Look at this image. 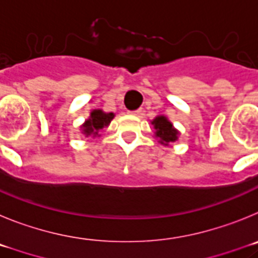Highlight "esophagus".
<instances>
[{"label":"esophagus","mask_w":258,"mask_h":258,"mask_svg":"<svg viewBox=\"0 0 258 258\" xmlns=\"http://www.w3.org/2000/svg\"><path fill=\"white\" fill-rule=\"evenodd\" d=\"M141 112H143L141 109H136V110H132V112H130V113H131V114H134V115H140Z\"/></svg>","instance_id":"obj_1"}]
</instances>
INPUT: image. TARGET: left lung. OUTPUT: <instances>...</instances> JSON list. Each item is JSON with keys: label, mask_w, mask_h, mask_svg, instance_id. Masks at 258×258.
<instances>
[{"label": "left lung", "mask_w": 258, "mask_h": 258, "mask_svg": "<svg viewBox=\"0 0 258 258\" xmlns=\"http://www.w3.org/2000/svg\"><path fill=\"white\" fill-rule=\"evenodd\" d=\"M153 124H154V128L157 130L155 135L157 138L161 139V143H171V141H175L177 139V134L175 128L172 127V123L167 120L166 117H157L153 120Z\"/></svg>", "instance_id": "1"}]
</instances>
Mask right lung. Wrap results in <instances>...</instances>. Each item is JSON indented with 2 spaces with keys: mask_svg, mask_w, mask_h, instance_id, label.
Listing matches in <instances>:
<instances>
[{
  "mask_svg": "<svg viewBox=\"0 0 258 258\" xmlns=\"http://www.w3.org/2000/svg\"><path fill=\"white\" fill-rule=\"evenodd\" d=\"M114 118L113 113H104L103 110H94L91 113V117L90 119L86 120V123L83 124V132L86 135H97L99 130L104 128L105 126H108L110 123V120Z\"/></svg>",
  "mask_w": 258,
  "mask_h": 258,
  "instance_id": "obj_1",
  "label": "right lung"
}]
</instances>
